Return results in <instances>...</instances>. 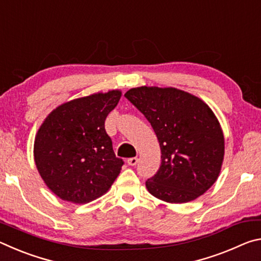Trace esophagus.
<instances>
[{"label": "esophagus", "instance_id": "obj_1", "mask_svg": "<svg viewBox=\"0 0 261 261\" xmlns=\"http://www.w3.org/2000/svg\"><path fill=\"white\" fill-rule=\"evenodd\" d=\"M126 162L129 166H136L137 163H138V158H130V159H127Z\"/></svg>", "mask_w": 261, "mask_h": 261}]
</instances>
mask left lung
<instances>
[{
    "label": "left lung",
    "mask_w": 261,
    "mask_h": 261,
    "mask_svg": "<svg viewBox=\"0 0 261 261\" xmlns=\"http://www.w3.org/2000/svg\"><path fill=\"white\" fill-rule=\"evenodd\" d=\"M125 98L151 123L161 166L146 180L149 193L167 202L194 200L215 183L224 155L220 123L204 101L173 87L131 88Z\"/></svg>",
    "instance_id": "1"
}]
</instances>
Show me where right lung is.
Listing matches in <instances>:
<instances>
[{
    "mask_svg": "<svg viewBox=\"0 0 261 261\" xmlns=\"http://www.w3.org/2000/svg\"><path fill=\"white\" fill-rule=\"evenodd\" d=\"M120 91L61 105L48 115L34 141V160L47 187L61 199L85 204L108 191L124 161L105 129Z\"/></svg>",
    "mask_w": 261,
    "mask_h": 261,
    "instance_id": "1",
    "label": "right lung"
}]
</instances>
